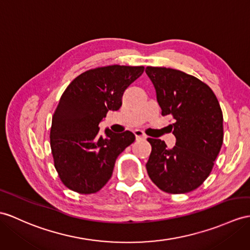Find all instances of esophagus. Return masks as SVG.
<instances>
[{
    "instance_id": "esophagus-1",
    "label": "esophagus",
    "mask_w": 250,
    "mask_h": 250,
    "mask_svg": "<svg viewBox=\"0 0 250 250\" xmlns=\"http://www.w3.org/2000/svg\"><path fill=\"white\" fill-rule=\"evenodd\" d=\"M133 133H135V136H136L137 139H145L146 138L145 133L142 130H140V129H136L135 131H133Z\"/></svg>"
}]
</instances>
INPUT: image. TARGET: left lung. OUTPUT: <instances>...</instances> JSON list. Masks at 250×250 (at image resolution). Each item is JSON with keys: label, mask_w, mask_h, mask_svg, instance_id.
Masks as SVG:
<instances>
[{"label": "left lung", "mask_w": 250, "mask_h": 250, "mask_svg": "<svg viewBox=\"0 0 250 250\" xmlns=\"http://www.w3.org/2000/svg\"><path fill=\"white\" fill-rule=\"evenodd\" d=\"M161 107L171 115L176 145L148 138L151 153L146 169L154 184L168 194L195 190L210 175L223 139V112L212 89L195 76L160 66H146Z\"/></svg>", "instance_id": "8db88e82"}]
</instances>
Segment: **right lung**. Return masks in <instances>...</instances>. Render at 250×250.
Here are the masks:
<instances>
[{
	"label": "right lung",
	"mask_w": 250,
	"mask_h": 250,
	"mask_svg": "<svg viewBox=\"0 0 250 250\" xmlns=\"http://www.w3.org/2000/svg\"><path fill=\"white\" fill-rule=\"evenodd\" d=\"M144 66L107 65L73 79L60 97L50 132L54 166L62 184L79 194L99 192L111 178L118 156L135 141L126 130L100 136V122L122 106L124 91Z\"/></svg>",
	"instance_id": "1"
}]
</instances>
